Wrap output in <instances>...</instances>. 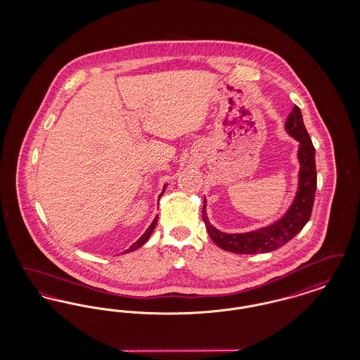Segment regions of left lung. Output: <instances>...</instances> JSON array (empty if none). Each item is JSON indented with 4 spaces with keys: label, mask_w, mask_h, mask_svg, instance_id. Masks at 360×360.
<instances>
[{
    "label": "left lung",
    "mask_w": 360,
    "mask_h": 360,
    "mask_svg": "<svg viewBox=\"0 0 360 360\" xmlns=\"http://www.w3.org/2000/svg\"><path fill=\"white\" fill-rule=\"evenodd\" d=\"M285 128L290 136L300 141L298 160L301 167L298 174V190L295 198L289 210L278 221L252 232L224 233L209 223L206 216V201H204L202 219L205 223L206 231L210 239L225 251L248 255L274 251L292 239L310 219L317 188L314 159L316 151L302 120L301 109L298 106L292 108L288 120L285 122Z\"/></svg>",
    "instance_id": "obj_1"
}]
</instances>
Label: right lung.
<instances>
[{
  "mask_svg": "<svg viewBox=\"0 0 360 360\" xmlns=\"http://www.w3.org/2000/svg\"><path fill=\"white\" fill-rule=\"evenodd\" d=\"M166 186H167V185H165V188H163V191L160 193V195H159V197H162V194L165 193V188H166ZM156 221H158V216L155 217L154 221L151 223V225L148 226V229H147V231H146V232L143 233V236H141L140 239L137 240L136 243H134V244H132V245L129 247V250H127V251H125V254H127V252H129V251H135V250H137V248H140V247H141V245H143V244H144V243H146L147 240L150 239V236H151V233H153V231H154L155 229V225H156Z\"/></svg>",
  "mask_w": 360,
  "mask_h": 360,
  "instance_id": "1",
  "label": "right lung"
}]
</instances>
